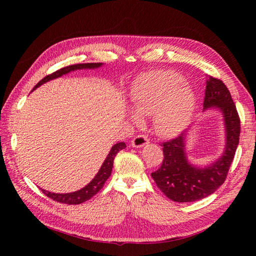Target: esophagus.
Returning a JSON list of instances; mask_svg holds the SVG:
<instances>
[{
  "label": "esophagus",
  "instance_id": "34e87169",
  "mask_svg": "<svg viewBox=\"0 0 256 256\" xmlns=\"http://www.w3.org/2000/svg\"><path fill=\"white\" fill-rule=\"evenodd\" d=\"M148 138L145 136V135H138V136H135L132 142H131V145L132 148H143V146H145L146 144H148Z\"/></svg>",
  "mask_w": 256,
  "mask_h": 256
}]
</instances>
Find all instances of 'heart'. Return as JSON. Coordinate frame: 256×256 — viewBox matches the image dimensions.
I'll list each match as a JSON object with an SVG mask.
<instances>
[{
	"label": "heart",
	"mask_w": 256,
	"mask_h": 256,
	"mask_svg": "<svg viewBox=\"0 0 256 256\" xmlns=\"http://www.w3.org/2000/svg\"><path fill=\"white\" fill-rule=\"evenodd\" d=\"M134 122L142 116H153L155 128L164 136L180 133L192 118L197 98L184 77L170 70H152L134 81L131 89Z\"/></svg>",
	"instance_id": "1"
}]
</instances>
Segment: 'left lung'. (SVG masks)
Instances as JSON below:
<instances>
[{
	"label": "left lung",
	"mask_w": 256,
	"mask_h": 256,
	"mask_svg": "<svg viewBox=\"0 0 256 256\" xmlns=\"http://www.w3.org/2000/svg\"><path fill=\"white\" fill-rule=\"evenodd\" d=\"M204 111L214 108L222 116L226 143L219 158L206 166L194 165L187 156V135L162 144L164 160L152 177L168 199L192 202L214 194L224 182L240 138V118L230 91L221 80L209 77L206 81Z\"/></svg>",
	"instance_id": "8db88e82"
}]
</instances>
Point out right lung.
Here are the masks:
<instances>
[{
	"label": "right lung",
	"mask_w": 256,
	"mask_h": 256,
	"mask_svg": "<svg viewBox=\"0 0 256 256\" xmlns=\"http://www.w3.org/2000/svg\"><path fill=\"white\" fill-rule=\"evenodd\" d=\"M102 62H91V64H72V66H68L64 67L62 69L57 70L56 72H54L50 76H46L44 79H42L40 82H38L34 89H37L38 86H40L42 84H44L48 81L57 79L59 77H62L64 74H67L72 72H74V70H81V69H96L102 67ZM126 148L125 143L121 142V143H116V145L112 146V148L108 152V154L106 156V158L103 162L102 166L100 167L99 172H96V175L94 176V178L92 180L86 184L84 188H81L77 192H68V194H55V192H47V190L42 189V192H44L47 197L52 198V200L58 201V202L62 204H82L84 201L89 200L90 198L94 197V196L100 192V189L103 187V184L106 182V179L111 176V172L113 168V160L116 158V154L118 153L120 150Z\"/></svg>",
	"instance_id": "obj_1"
}]
</instances>
